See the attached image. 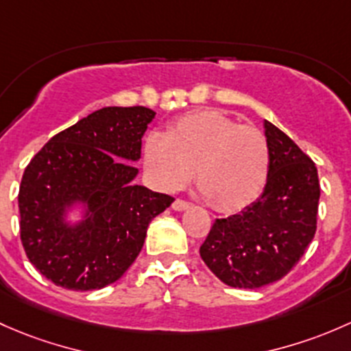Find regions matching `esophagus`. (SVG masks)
Segmentation results:
<instances>
[{
	"label": "esophagus",
	"mask_w": 351,
	"mask_h": 351,
	"mask_svg": "<svg viewBox=\"0 0 351 351\" xmlns=\"http://www.w3.org/2000/svg\"><path fill=\"white\" fill-rule=\"evenodd\" d=\"M191 204L187 201H182V199H176L172 202V209L174 211H186V209H189Z\"/></svg>",
	"instance_id": "esophagus-1"
}]
</instances>
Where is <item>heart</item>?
Returning <instances> with one entry per match:
<instances>
[{"label":"heart","mask_w":351,"mask_h":351,"mask_svg":"<svg viewBox=\"0 0 351 351\" xmlns=\"http://www.w3.org/2000/svg\"><path fill=\"white\" fill-rule=\"evenodd\" d=\"M143 162L152 182L165 193L196 182L216 209L238 211L252 204L269 177V143L260 130L238 125L219 110L184 114L167 133H150Z\"/></svg>","instance_id":"b5f03b06"}]
</instances>
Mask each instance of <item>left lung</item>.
<instances>
[{"label":"left lung","instance_id":"obj_1","mask_svg":"<svg viewBox=\"0 0 351 351\" xmlns=\"http://www.w3.org/2000/svg\"><path fill=\"white\" fill-rule=\"evenodd\" d=\"M270 169L258 199L216 219L199 254L221 282L258 289L282 279L316 231L319 179L314 162L284 132L263 121Z\"/></svg>","mask_w":351,"mask_h":351}]
</instances>
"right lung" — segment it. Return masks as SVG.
Segmentation results:
<instances>
[{"label": "right lung", "mask_w": 351, "mask_h": 351, "mask_svg": "<svg viewBox=\"0 0 351 351\" xmlns=\"http://www.w3.org/2000/svg\"><path fill=\"white\" fill-rule=\"evenodd\" d=\"M155 111L108 106L57 133L21 179V243L56 285L95 291L135 262L150 221L174 202L133 180Z\"/></svg>", "instance_id": "add662e5"}]
</instances>
